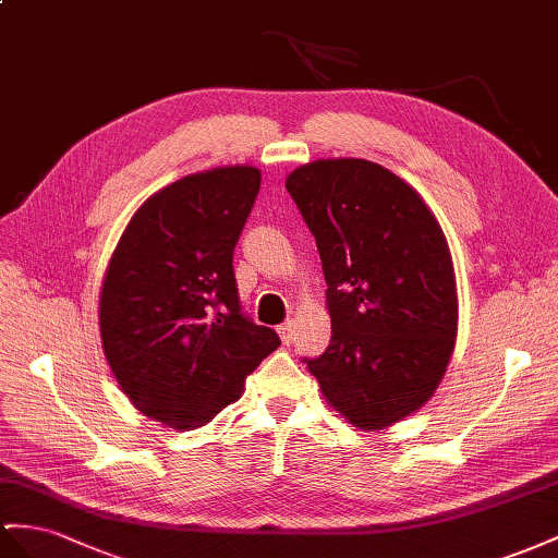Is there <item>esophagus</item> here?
Listing matches in <instances>:
<instances>
[{
  "label": "esophagus",
  "instance_id": "1",
  "mask_svg": "<svg viewBox=\"0 0 558 558\" xmlns=\"http://www.w3.org/2000/svg\"><path fill=\"white\" fill-rule=\"evenodd\" d=\"M278 335H280V339H282V344H292L294 341V320H288V323H282L280 327H278Z\"/></svg>",
  "mask_w": 558,
  "mask_h": 558
}]
</instances>
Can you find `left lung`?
Here are the masks:
<instances>
[{
    "label": "left lung",
    "instance_id": "obj_1",
    "mask_svg": "<svg viewBox=\"0 0 558 558\" xmlns=\"http://www.w3.org/2000/svg\"><path fill=\"white\" fill-rule=\"evenodd\" d=\"M316 238L332 339L306 359L325 401L365 432L417 412L446 375L457 284L442 228L393 171L339 157L284 181Z\"/></svg>",
    "mask_w": 558,
    "mask_h": 558
}]
</instances>
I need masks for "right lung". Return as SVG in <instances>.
<instances>
[{"label": "right lung", "mask_w": 558, "mask_h": 558, "mask_svg": "<svg viewBox=\"0 0 558 558\" xmlns=\"http://www.w3.org/2000/svg\"><path fill=\"white\" fill-rule=\"evenodd\" d=\"M262 171L217 167L143 203L112 252L98 325L126 398L169 428L205 426L238 401L278 335L240 308L233 250Z\"/></svg>", "instance_id": "obj_1"}]
</instances>
